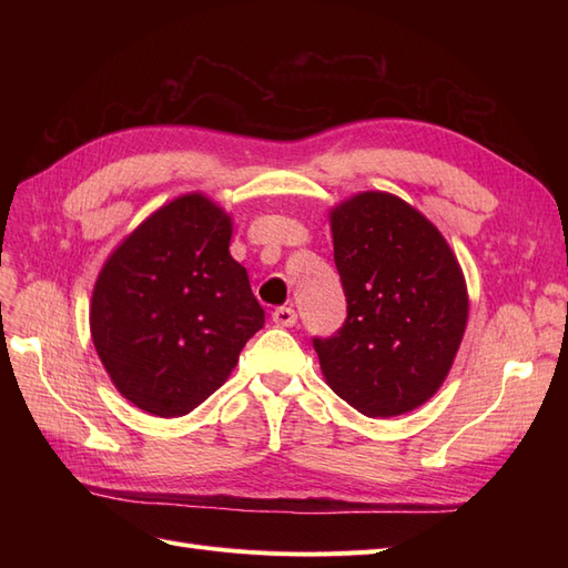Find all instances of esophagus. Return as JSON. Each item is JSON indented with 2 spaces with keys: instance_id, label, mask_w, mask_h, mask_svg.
<instances>
[{
  "instance_id": "34e87169",
  "label": "esophagus",
  "mask_w": 568,
  "mask_h": 568,
  "mask_svg": "<svg viewBox=\"0 0 568 568\" xmlns=\"http://www.w3.org/2000/svg\"><path fill=\"white\" fill-rule=\"evenodd\" d=\"M272 322L277 326H294L298 322V315L294 307H277V311L272 313Z\"/></svg>"
}]
</instances>
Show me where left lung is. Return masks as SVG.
<instances>
[{
    "label": "left lung",
    "mask_w": 568,
    "mask_h": 568,
    "mask_svg": "<svg viewBox=\"0 0 568 568\" xmlns=\"http://www.w3.org/2000/svg\"><path fill=\"white\" fill-rule=\"evenodd\" d=\"M329 225L348 317L313 341L322 376L367 417L405 415L455 363L469 320L464 272L434 222L395 194H353Z\"/></svg>",
    "instance_id": "8db88e82"
}]
</instances>
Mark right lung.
<instances>
[{
	"label": "right lung",
	"instance_id": "obj_1",
	"mask_svg": "<svg viewBox=\"0 0 568 568\" xmlns=\"http://www.w3.org/2000/svg\"><path fill=\"white\" fill-rule=\"evenodd\" d=\"M232 215L201 192L163 203L106 257L92 291L97 355L125 400L182 417L215 393L265 324Z\"/></svg>",
	"mask_w": 568,
	"mask_h": 568
}]
</instances>
